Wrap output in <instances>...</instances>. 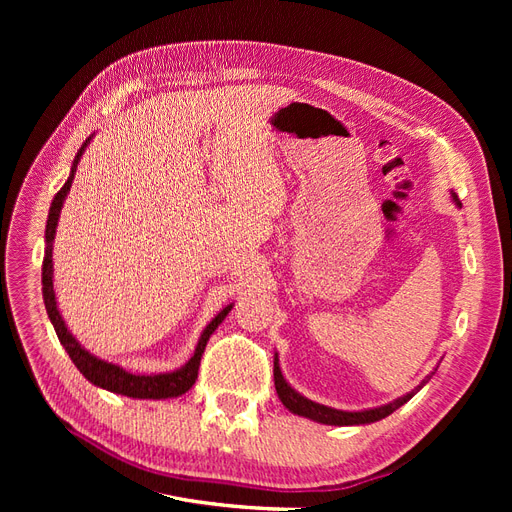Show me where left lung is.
I'll list each match as a JSON object with an SVG mask.
<instances>
[{
  "label": "left lung",
  "mask_w": 512,
  "mask_h": 512,
  "mask_svg": "<svg viewBox=\"0 0 512 512\" xmlns=\"http://www.w3.org/2000/svg\"><path fill=\"white\" fill-rule=\"evenodd\" d=\"M453 200L457 205L459 198L453 194ZM273 378H275V391H277V397L282 399V404L299 416H305V418H312V421L316 423H322V425H365V423H376L380 421V418L393 414L397 408H401L406 404L408 399H412L418 391L423 389V384L427 380H423L421 384L416 386V389L404 397H399L395 401H391V404L386 406H380V408H371V410H363V412H344V410H335V408H329V406H322V404H316V401L307 399L303 395H299L297 391L292 389V386L284 380L282 376V369H280V363H277V354H275V361H273ZM431 378V376H429Z\"/></svg>",
  "instance_id": "1"
}]
</instances>
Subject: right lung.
I'll list each match as a JSON object with an SVG mask.
<instances>
[{"instance_id": "obj_1", "label": "right lung", "mask_w": 512, "mask_h": 512, "mask_svg": "<svg viewBox=\"0 0 512 512\" xmlns=\"http://www.w3.org/2000/svg\"><path fill=\"white\" fill-rule=\"evenodd\" d=\"M91 141V136L87 141L81 145L79 153H76V158L72 162V170H70V177L64 183V188H61L53 203H51V211H49V220H46V230H44V239H46V250H44V260H42V297H44V307H46V314H49L55 333L59 337L61 346L66 348V352L70 354L72 363L76 365V369L81 371V374L91 382L100 386V389H106L111 393L117 395H126V397H134V399H168V397H179L185 391L192 389V384L198 378V365H200V356L205 352V346L209 342L211 333L220 327V322L226 318V314L232 309V305L224 307L222 312L215 316L209 324L207 329L203 331L198 339V346L194 350L192 359L185 363L181 369L177 371H170V374H158V376H143V374H130L119 365H113L108 361L98 359L91 352H87L76 339L72 337V333L68 331L64 318H61L59 309H57V301H55V290H53V239H55V228H57V220H59V211L64 207V200L72 188V179L76 173V164H79L83 151L87 147V143Z\"/></svg>"}]
</instances>
